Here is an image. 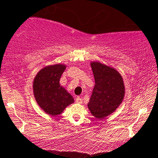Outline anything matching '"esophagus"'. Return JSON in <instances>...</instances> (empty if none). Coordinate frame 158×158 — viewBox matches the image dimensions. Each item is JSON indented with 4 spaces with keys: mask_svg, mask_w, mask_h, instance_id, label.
<instances>
[{
    "mask_svg": "<svg viewBox=\"0 0 158 158\" xmlns=\"http://www.w3.org/2000/svg\"><path fill=\"white\" fill-rule=\"evenodd\" d=\"M76 102H77V103L81 104L82 102V98H80V97H76Z\"/></svg>",
    "mask_w": 158,
    "mask_h": 158,
    "instance_id": "1",
    "label": "esophagus"
}]
</instances>
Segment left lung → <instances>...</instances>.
<instances>
[{"instance_id": "left-lung-1", "label": "left lung", "mask_w": 158, "mask_h": 158, "mask_svg": "<svg viewBox=\"0 0 158 158\" xmlns=\"http://www.w3.org/2000/svg\"><path fill=\"white\" fill-rule=\"evenodd\" d=\"M95 86L88 103L93 116L102 119L111 114L122 102L124 84L120 74L111 67L92 62Z\"/></svg>"}]
</instances>
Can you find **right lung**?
Listing matches in <instances>:
<instances>
[{"label": "right lung", "mask_w": 158, "mask_h": 158, "mask_svg": "<svg viewBox=\"0 0 158 158\" xmlns=\"http://www.w3.org/2000/svg\"><path fill=\"white\" fill-rule=\"evenodd\" d=\"M65 65L46 66L38 72L33 83L34 95L39 106L48 114L56 116L74 102L73 96L59 84Z\"/></svg>", "instance_id": "right-lung-1"}]
</instances>
